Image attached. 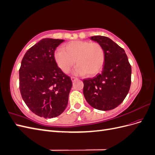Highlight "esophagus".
Listing matches in <instances>:
<instances>
[{
  "label": "esophagus",
  "mask_w": 155,
  "mask_h": 155,
  "mask_svg": "<svg viewBox=\"0 0 155 155\" xmlns=\"http://www.w3.org/2000/svg\"><path fill=\"white\" fill-rule=\"evenodd\" d=\"M76 79H78V78L76 77H71V80L72 81H74L75 80H76Z\"/></svg>",
  "instance_id": "obj_1"
}]
</instances>
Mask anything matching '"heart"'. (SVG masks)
Listing matches in <instances>:
<instances>
[{
	"label": "heart",
	"mask_w": 155,
	"mask_h": 155,
	"mask_svg": "<svg viewBox=\"0 0 155 155\" xmlns=\"http://www.w3.org/2000/svg\"><path fill=\"white\" fill-rule=\"evenodd\" d=\"M54 59L59 68L68 74L76 63V75L88 74L92 76L99 73L104 67L105 53L97 43L87 41H73L64 45L63 50L54 52Z\"/></svg>",
	"instance_id": "1"
}]
</instances>
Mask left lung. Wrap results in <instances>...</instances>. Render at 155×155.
I'll return each mask as SVG.
<instances>
[{
	"label": "left lung",
	"mask_w": 155,
	"mask_h": 155,
	"mask_svg": "<svg viewBox=\"0 0 155 155\" xmlns=\"http://www.w3.org/2000/svg\"><path fill=\"white\" fill-rule=\"evenodd\" d=\"M90 39L104 48L105 62L101 74L83 79L84 96L96 109H114L122 103L129 92L131 67L125 50L109 37L96 35Z\"/></svg>",
	"instance_id": "1"
}]
</instances>
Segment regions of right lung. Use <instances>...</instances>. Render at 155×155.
I'll return each instance as SVG.
<instances>
[{"mask_svg":"<svg viewBox=\"0 0 155 155\" xmlns=\"http://www.w3.org/2000/svg\"><path fill=\"white\" fill-rule=\"evenodd\" d=\"M64 41L45 38L28 50L19 69V88L31 112L45 118L63 113L72 86L70 78L56 64L54 52Z\"/></svg>","mask_w":155,"mask_h":155,"instance_id":"add662e5","label":"right lung"}]
</instances>
